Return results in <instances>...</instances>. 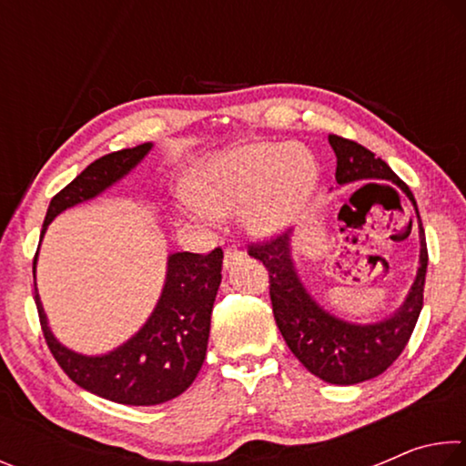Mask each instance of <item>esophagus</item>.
Instances as JSON below:
<instances>
[{"instance_id":"1","label":"esophagus","mask_w":466,"mask_h":466,"mask_svg":"<svg viewBox=\"0 0 466 466\" xmlns=\"http://www.w3.org/2000/svg\"><path fill=\"white\" fill-rule=\"evenodd\" d=\"M242 257H244V255H242V250H240V248H236V247H228V248L224 250V267H226V269H230V267L238 263Z\"/></svg>"}]
</instances>
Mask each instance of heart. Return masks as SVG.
Wrapping results in <instances>:
<instances>
[{"label":"heart","instance_id":"b5f03b06","mask_svg":"<svg viewBox=\"0 0 466 466\" xmlns=\"http://www.w3.org/2000/svg\"><path fill=\"white\" fill-rule=\"evenodd\" d=\"M319 183V164L304 146L252 144L205 162L188 178L199 219L234 214L244 205V226L255 236H273L294 222Z\"/></svg>","mask_w":466,"mask_h":466}]
</instances>
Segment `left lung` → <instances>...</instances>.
Wrapping results in <instances>:
<instances>
[{"mask_svg":"<svg viewBox=\"0 0 466 466\" xmlns=\"http://www.w3.org/2000/svg\"><path fill=\"white\" fill-rule=\"evenodd\" d=\"M329 144L337 156L335 178L339 185L356 183V180H390L413 203L421 244L420 267L400 309L389 319L368 325L347 322L327 312L298 278L291 258V232L250 244L248 255L258 258L269 271L273 317L291 353L320 380L350 386L382 374L405 350L423 309L428 247H425V232L415 197L389 164L351 139L329 136Z\"/></svg>","mask_w":466,"mask_h":466,"instance_id":"1","label":"left lung"}]
</instances>
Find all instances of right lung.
<instances>
[{"label": "right lung", "instance_id": "obj_1", "mask_svg": "<svg viewBox=\"0 0 466 466\" xmlns=\"http://www.w3.org/2000/svg\"><path fill=\"white\" fill-rule=\"evenodd\" d=\"M149 149L152 144H141L94 160L51 199L41 240L46 226L61 211L106 191L110 185L136 168ZM222 248H214L208 255H170L167 281L152 317L129 341L105 356H82L55 339L35 283L38 319L53 358L77 386L113 403L149 407L178 397L193 384L203 366L211 310L222 281ZM35 271L36 257L33 263Z\"/></svg>", "mask_w": 466, "mask_h": 466}]
</instances>
